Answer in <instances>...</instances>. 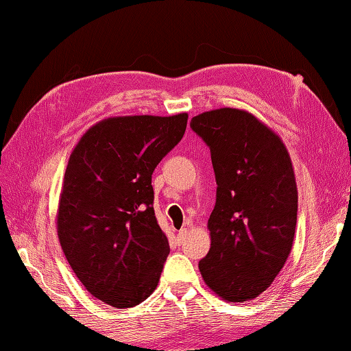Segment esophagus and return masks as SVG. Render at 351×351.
Listing matches in <instances>:
<instances>
[{
    "label": "esophagus",
    "instance_id": "obj_1",
    "mask_svg": "<svg viewBox=\"0 0 351 351\" xmlns=\"http://www.w3.org/2000/svg\"><path fill=\"white\" fill-rule=\"evenodd\" d=\"M186 234H187V228H181L180 232H178V241H180V243L184 241Z\"/></svg>",
    "mask_w": 351,
    "mask_h": 351
}]
</instances>
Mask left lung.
Here are the masks:
<instances>
[{
    "label": "left lung",
    "instance_id": "obj_1",
    "mask_svg": "<svg viewBox=\"0 0 351 351\" xmlns=\"http://www.w3.org/2000/svg\"><path fill=\"white\" fill-rule=\"evenodd\" d=\"M211 149L216 206L208 219L211 247L198 268L227 302L261 295L284 268L295 239L298 187L284 142L269 125L239 108L192 118Z\"/></svg>",
    "mask_w": 351,
    "mask_h": 351
}]
</instances>
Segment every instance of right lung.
Instances as JSON below:
<instances>
[{
  "label": "right lung",
  "instance_id": "right-lung-1",
  "mask_svg": "<svg viewBox=\"0 0 351 351\" xmlns=\"http://www.w3.org/2000/svg\"><path fill=\"white\" fill-rule=\"evenodd\" d=\"M187 113L112 117L82 135L60 193L56 230L78 280L108 306L134 307L158 287L169 239L151 175L184 135Z\"/></svg>",
  "mask_w": 351,
  "mask_h": 351
}]
</instances>
